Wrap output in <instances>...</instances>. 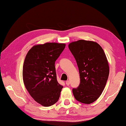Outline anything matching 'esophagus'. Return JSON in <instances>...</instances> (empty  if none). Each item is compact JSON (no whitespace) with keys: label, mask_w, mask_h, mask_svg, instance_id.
Wrapping results in <instances>:
<instances>
[{"label":"esophagus","mask_w":126,"mask_h":126,"mask_svg":"<svg viewBox=\"0 0 126 126\" xmlns=\"http://www.w3.org/2000/svg\"><path fill=\"white\" fill-rule=\"evenodd\" d=\"M66 84L67 85H70V81L69 80H68V81H66Z\"/></svg>","instance_id":"1"}]
</instances>
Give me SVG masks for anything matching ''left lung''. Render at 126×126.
I'll return each instance as SVG.
<instances>
[{"label": "left lung", "mask_w": 126, "mask_h": 126, "mask_svg": "<svg viewBox=\"0 0 126 126\" xmlns=\"http://www.w3.org/2000/svg\"><path fill=\"white\" fill-rule=\"evenodd\" d=\"M76 61L80 83L73 88L74 97L79 102L91 104L100 97L109 76L110 69L102 47L93 41L79 40L69 44Z\"/></svg>", "instance_id": "left-lung-1"}]
</instances>
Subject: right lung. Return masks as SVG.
Instances as JSON below:
<instances>
[{"label":"right lung","instance_id":"add662e5","mask_svg":"<svg viewBox=\"0 0 126 126\" xmlns=\"http://www.w3.org/2000/svg\"><path fill=\"white\" fill-rule=\"evenodd\" d=\"M65 44L46 43L35 45L28 51L23 66L25 87L34 100L44 107L54 104L63 87L57 80L55 61Z\"/></svg>","mask_w":126,"mask_h":126}]
</instances>
